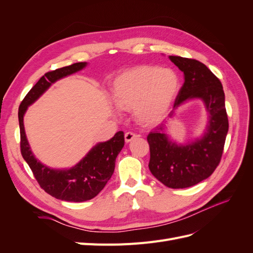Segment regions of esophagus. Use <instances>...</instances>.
<instances>
[{
  "mask_svg": "<svg viewBox=\"0 0 253 253\" xmlns=\"http://www.w3.org/2000/svg\"><path fill=\"white\" fill-rule=\"evenodd\" d=\"M136 137H137V135L135 133L126 132L125 134V140H126V142H129V141H132L134 138H136Z\"/></svg>",
  "mask_w": 253,
  "mask_h": 253,
  "instance_id": "obj_1",
  "label": "esophagus"
}]
</instances>
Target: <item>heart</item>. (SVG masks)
I'll use <instances>...</instances> for the list:
<instances>
[{
    "label": "heart",
    "mask_w": 253,
    "mask_h": 253,
    "mask_svg": "<svg viewBox=\"0 0 253 253\" xmlns=\"http://www.w3.org/2000/svg\"><path fill=\"white\" fill-rule=\"evenodd\" d=\"M179 77L170 68L140 65L119 75L113 83V101L120 110H133L143 126L162 121L177 96Z\"/></svg>",
    "instance_id": "obj_1"
}]
</instances>
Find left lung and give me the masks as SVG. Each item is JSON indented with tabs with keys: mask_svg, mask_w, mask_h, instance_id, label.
I'll list each match as a JSON object with an SVG mask.
<instances>
[{
	"mask_svg": "<svg viewBox=\"0 0 253 253\" xmlns=\"http://www.w3.org/2000/svg\"><path fill=\"white\" fill-rule=\"evenodd\" d=\"M183 73V82L175 99L173 117L180 105L200 99L208 114L204 134L188 143H177L166 134V124L148 135L149 169L160 182L172 189L192 187L208 178L218 166L228 133L225 94L218 78L208 67L194 59L170 56Z\"/></svg>",
	"mask_w": 253,
	"mask_h": 253,
	"instance_id": "obj_1",
	"label": "left lung"
}]
</instances>
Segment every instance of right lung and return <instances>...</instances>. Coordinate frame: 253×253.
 <instances>
[{"label": "right lung", "instance_id": "obj_1", "mask_svg": "<svg viewBox=\"0 0 253 253\" xmlns=\"http://www.w3.org/2000/svg\"><path fill=\"white\" fill-rule=\"evenodd\" d=\"M86 65V62H78L46 73L28 91L19 108L22 156L45 192L65 202L81 203L99 194L114 173L116 158L125 145V134L119 131L110 140L97 143L70 169H52L38 160L30 149L24 128V115L28 106L37 101L52 83L83 70Z\"/></svg>", "mask_w": 253, "mask_h": 253}]
</instances>
